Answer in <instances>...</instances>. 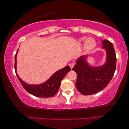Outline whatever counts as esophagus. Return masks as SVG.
Returning <instances> with one entry per match:
<instances>
[{"mask_svg":"<svg viewBox=\"0 0 129 129\" xmlns=\"http://www.w3.org/2000/svg\"><path fill=\"white\" fill-rule=\"evenodd\" d=\"M69 66L70 67L71 69H72L73 68V67L74 66V63H70V64H69Z\"/></svg>","mask_w":129,"mask_h":129,"instance_id":"34e87169","label":"esophagus"}]
</instances>
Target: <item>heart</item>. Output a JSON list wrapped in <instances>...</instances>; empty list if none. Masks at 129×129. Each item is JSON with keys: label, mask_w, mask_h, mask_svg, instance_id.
Listing matches in <instances>:
<instances>
[{"label": "heart", "mask_w": 129, "mask_h": 129, "mask_svg": "<svg viewBox=\"0 0 129 129\" xmlns=\"http://www.w3.org/2000/svg\"><path fill=\"white\" fill-rule=\"evenodd\" d=\"M86 39V38L85 37L81 38L79 39V41L83 42ZM96 45V43L95 41V39L92 38H87L85 41V42H84V49H85L86 51L87 52L91 51L93 50L94 48L95 47Z\"/></svg>", "instance_id": "b5f03b06"}]
</instances>
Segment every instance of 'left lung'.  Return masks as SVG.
<instances>
[{
  "instance_id": "8db88e82",
  "label": "left lung",
  "mask_w": 129,
  "mask_h": 129,
  "mask_svg": "<svg viewBox=\"0 0 129 129\" xmlns=\"http://www.w3.org/2000/svg\"><path fill=\"white\" fill-rule=\"evenodd\" d=\"M102 42V48L106 52L104 64L98 67L90 66L87 62V55H84L78 59L73 68L77 74L76 87L84 95L94 94L103 90L114 74L117 58L113 45L107 40Z\"/></svg>"
}]
</instances>
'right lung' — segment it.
<instances>
[{"label":"right lung","mask_w":129,"mask_h":129,"mask_svg":"<svg viewBox=\"0 0 129 129\" xmlns=\"http://www.w3.org/2000/svg\"><path fill=\"white\" fill-rule=\"evenodd\" d=\"M18 50L15 56V70L19 81L27 92L35 96L40 98H49L55 94L60 86L62 80L68 72L71 70L69 66L64 67L55 73L47 81L40 84H29L24 82L19 77L16 72V56Z\"/></svg>","instance_id":"right-lung-1"}]
</instances>
